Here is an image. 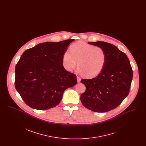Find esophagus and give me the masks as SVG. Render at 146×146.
<instances>
[{"label": "esophagus", "instance_id": "34e87169", "mask_svg": "<svg viewBox=\"0 0 146 146\" xmlns=\"http://www.w3.org/2000/svg\"><path fill=\"white\" fill-rule=\"evenodd\" d=\"M76 78H77V82H78V83H80V80H81V78H80V77H79V76H77Z\"/></svg>", "mask_w": 146, "mask_h": 146}]
</instances>
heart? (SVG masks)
<instances>
[{
  "label": "heart",
  "mask_w": 146,
  "mask_h": 146,
  "mask_svg": "<svg viewBox=\"0 0 146 146\" xmlns=\"http://www.w3.org/2000/svg\"><path fill=\"white\" fill-rule=\"evenodd\" d=\"M62 56L64 68L71 72L77 66L78 72L88 78L98 76L104 68L106 54L104 50L84 42H78L70 47Z\"/></svg>",
  "instance_id": "b5f03b06"
}]
</instances>
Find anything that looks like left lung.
I'll return each instance as SVG.
<instances>
[{"label": "left lung", "instance_id": "1", "mask_svg": "<svg viewBox=\"0 0 146 146\" xmlns=\"http://www.w3.org/2000/svg\"><path fill=\"white\" fill-rule=\"evenodd\" d=\"M104 49L106 62L102 71L91 79H82L86 90L80 96L84 106L96 112L117 108L128 95L133 76L128 57L115 45L104 42H89Z\"/></svg>", "mask_w": 146, "mask_h": 146}]
</instances>
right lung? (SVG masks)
Segmentation results:
<instances>
[{
	"label": "right lung",
	"mask_w": 146,
	"mask_h": 146,
	"mask_svg": "<svg viewBox=\"0 0 146 146\" xmlns=\"http://www.w3.org/2000/svg\"><path fill=\"white\" fill-rule=\"evenodd\" d=\"M74 40L42 42L23 53L15 67V85L28 106L38 110L55 107L64 90L76 84V76L62 63L63 55Z\"/></svg>",
	"instance_id": "add662e5"
}]
</instances>
